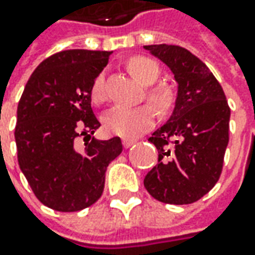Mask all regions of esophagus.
I'll use <instances>...</instances> for the list:
<instances>
[{"label":"esophagus","mask_w":255,"mask_h":255,"mask_svg":"<svg viewBox=\"0 0 255 255\" xmlns=\"http://www.w3.org/2000/svg\"><path fill=\"white\" fill-rule=\"evenodd\" d=\"M136 143V140L134 139H122V144L125 149H129L132 144H134Z\"/></svg>","instance_id":"esophagus-1"}]
</instances>
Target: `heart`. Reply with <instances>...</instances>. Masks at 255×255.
<instances>
[{
    "mask_svg": "<svg viewBox=\"0 0 255 255\" xmlns=\"http://www.w3.org/2000/svg\"><path fill=\"white\" fill-rule=\"evenodd\" d=\"M130 74L143 85H153L160 75L157 64L146 56H133L128 62ZM152 102L160 109H167L173 102V95L167 88H156L149 93ZM91 98L95 103L105 101V76L99 74L91 86ZM154 122V112L150 106L113 108L103 116L105 130L122 137H136L144 133Z\"/></svg>",
    "mask_w": 255,
    "mask_h": 255,
    "instance_id": "1",
    "label": "heart"
}]
</instances>
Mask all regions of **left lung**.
<instances>
[{
    "label": "left lung",
    "mask_w": 255,
    "mask_h": 255,
    "mask_svg": "<svg viewBox=\"0 0 255 255\" xmlns=\"http://www.w3.org/2000/svg\"><path fill=\"white\" fill-rule=\"evenodd\" d=\"M169 66L177 96L169 121L153 132L157 164L143 180L156 200L190 204L214 187L229 144L230 108L221 85L200 59L177 45H144Z\"/></svg>",
    "instance_id": "8db88e82"
}]
</instances>
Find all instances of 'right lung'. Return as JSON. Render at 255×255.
I'll return each instance as SVG.
<instances>
[{
  "label": "right lung",
  "instance_id": "1",
  "mask_svg": "<svg viewBox=\"0 0 255 255\" xmlns=\"http://www.w3.org/2000/svg\"><path fill=\"white\" fill-rule=\"evenodd\" d=\"M111 54L58 52L38 65L25 85L15 126L18 164L36 199L49 209L92 206L102 196L106 167L122 153L119 137H92L101 123L91 106V86ZM81 135L84 148L76 146Z\"/></svg>",
  "mask_w": 255,
  "mask_h": 255
}]
</instances>
